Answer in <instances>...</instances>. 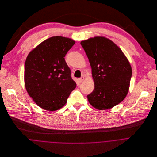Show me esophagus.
<instances>
[{
    "label": "esophagus",
    "instance_id": "obj_1",
    "mask_svg": "<svg viewBox=\"0 0 157 157\" xmlns=\"http://www.w3.org/2000/svg\"><path fill=\"white\" fill-rule=\"evenodd\" d=\"M84 80V77H82L81 78H79L78 79V82L79 83H81L82 82H83V81Z\"/></svg>",
    "mask_w": 157,
    "mask_h": 157
}]
</instances>
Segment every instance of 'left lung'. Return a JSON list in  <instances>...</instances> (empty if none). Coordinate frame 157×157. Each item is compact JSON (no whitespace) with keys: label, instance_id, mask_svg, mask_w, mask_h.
Here are the masks:
<instances>
[{"label":"left lung","instance_id":"left-lung-1","mask_svg":"<svg viewBox=\"0 0 157 157\" xmlns=\"http://www.w3.org/2000/svg\"><path fill=\"white\" fill-rule=\"evenodd\" d=\"M92 68L94 90L88 95L90 104L99 110L117 105L126 97L132 77L130 63L118 46L104 37L80 43Z\"/></svg>","mask_w":157,"mask_h":157}]
</instances>
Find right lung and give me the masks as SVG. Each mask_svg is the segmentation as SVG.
Instances as JSON below:
<instances>
[{"label": "right lung", "mask_w": 157, "mask_h": 157, "mask_svg": "<svg viewBox=\"0 0 157 157\" xmlns=\"http://www.w3.org/2000/svg\"><path fill=\"white\" fill-rule=\"evenodd\" d=\"M75 44L67 37H50L31 51L25 64V85L29 96L44 109L54 111L67 102L76 87L65 57Z\"/></svg>", "instance_id": "obj_1"}]
</instances>
